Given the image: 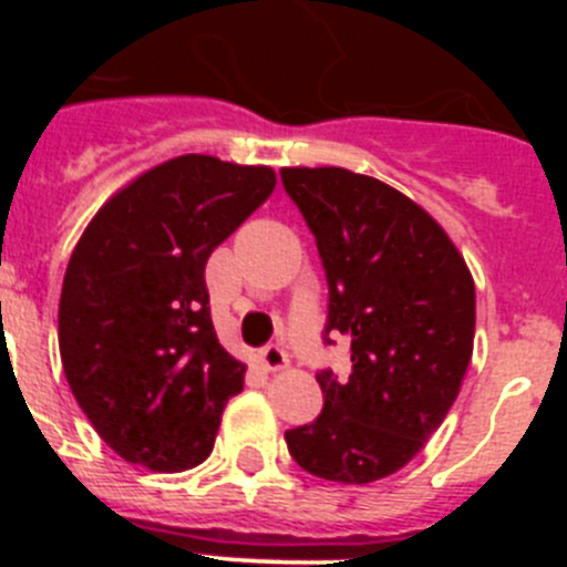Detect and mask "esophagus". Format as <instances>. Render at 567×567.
I'll list each match as a JSON object with an SVG mask.
<instances>
[{
  "label": "esophagus",
  "instance_id": "1",
  "mask_svg": "<svg viewBox=\"0 0 567 567\" xmlns=\"http://www.w3.org/2000/svg\"><path fill=\"white\" fill-rule=\"evenodd\" d=\"M287 363H289V354L284 352L278 343H269L260 349V365H264L267 372H280Z\"/></svg>",
  "mask_w": 567,
  "mask_h": 567
}]
</instances>
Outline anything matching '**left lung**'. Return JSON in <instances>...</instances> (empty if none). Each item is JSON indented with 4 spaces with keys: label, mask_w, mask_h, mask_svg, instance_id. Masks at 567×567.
I'll list each match as a JSON object with an SVG mask.
<instances>
[{
    "label": "left lung",
    "mask_w": 567,
    "mask_h": 567,
    "mask_svg": "<svg viewBox=\"0 0 567 567\" xmlns=\"http://www.w3.org/2000/svg\"><path fill=\"white\" fill-rule=\"evenodd\" d=\"M318 244L327 332L352 340V374L318 372L323 412L289 429L295 463L363 485L403 468L445 420L474 349V280L423 207L343 167H284Z\"/></svg>",
    "instance_id": "8db88e82"
}]
</instances>
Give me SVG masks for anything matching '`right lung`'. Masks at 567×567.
Segmentation results:
<instances>
[{"mask_svg": "<svg viewBox=\"0 0 567 567\" xmlns=\"http://www.w3.org/2000/svg\"><path fill=\"white\" fill-rule=\"evenodd\" d=\"M275 189L272 167L178 155L104 204L70 255L59 352L70 392L127 463L209 457L247 365L218 343L204 269Z\"/></svg>", "mask_w": 567, "mask_h": 567, "instance_id": "1", "label": "right lung"}]
</instances>
